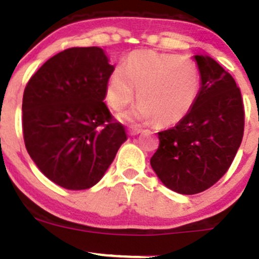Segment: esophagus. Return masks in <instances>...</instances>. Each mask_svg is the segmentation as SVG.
<instances>
[{"instance_id":"34e87169","label":"esophagus","mask_w":259,"mask_h":259,"mask_svg":"<svg viewBox=\"0 0 259 259\" xmlns=\"http://www.w3.org/2000/svg\"><path fill=\"white\" fill-rule=\"evenodd\" d=\"M139 133H142V130H139V129H130L129 130L130 137H135V135H138Z\"/></svg>"}]
</instances>
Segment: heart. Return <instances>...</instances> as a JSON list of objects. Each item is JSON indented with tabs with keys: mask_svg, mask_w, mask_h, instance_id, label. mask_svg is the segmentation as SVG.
<instances>
[{
	"mask_svg": "<svg viewBox=\"0 0 259 259\" xmlns=\"http://www.w3.org/2000/svg\"><path fill=\"white\" fill-rule=\"evenodd\" d=\"M130 111L119 114L124 122L173 125L193 109L201 90V71L195 60L178 54L140 50L127 57L124 66L111 72L107 83V101L120 110L133 101Z\"/></svg>",
	"mask_w": 259,
	"mask_h": 259,
	"instance_id": "1",
	"label": "heart"
}]
</instances>
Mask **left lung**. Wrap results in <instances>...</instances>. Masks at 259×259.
<instances>
[{"label":"left lung","instance_id":"1","mask_svg":"<svg viewBox=\"0 0 259 259\" xmlns=\"http://www.w3.org/2000/svg\"><path fill=\"white\" fill-rule=\"evenodd\" d=\"M193 59L201 90L190 114L158 133L159 147L150 165L163 185L182 195L202 192L225 175L244 132L242 95L234 78L209 55Z\"/></svg>","mask_w":259,"mask_h":259}]
</instances>
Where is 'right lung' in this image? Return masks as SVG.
Masks as SVG:
<instances>
[{
	"instance_id": "1",
	"label": "right lung",
	"mask_w": 259,
	"mask_h": 259,
	"mask_svg": "<svg viewBox=\"0 0 259 259\" xmlns=\"http://www.w3.org/2000/svg\"><path fill=\"white\" fill-rule=\"evenodd\" d=\"M114 69L101 48H69L48 59L25 87V147L60 187L96 185L127 139L104 102Z\"/></svg>"
}]
</instances>
